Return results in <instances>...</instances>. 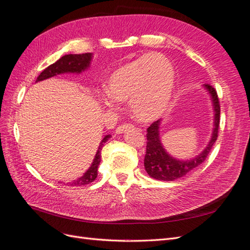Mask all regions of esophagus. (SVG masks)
Returning <instances> with one entry per match:
<instances>
[{
	"instance_id": "1",
	"label": "esophagus",
	"mask_w": 250,
	"mask_h": 250,
	"mask_svg": "<svg viewBox=\"0 0 250 250\" xmlns=\"http://www.w3.org/2000/svg\"><path fill=\"white\" fill-rule=\"evenodd\" d=\"M134 126L132 124H122L120 125L117 129H116V133L120 134V133H124L125 131H127L128 129H131Z\"/></svg>"
}]
</instances>
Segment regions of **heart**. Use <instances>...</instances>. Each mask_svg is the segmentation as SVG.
Masks as SVG:
<instances>
[{
	"label": "heart",
	"instance_id": "obj_1",
	"mask_svg": "<svg viewBox=\"0 0 250 250\" xmlns=\"http://www.w3.org/2000/svg\"><path fill=\"white\" fill-rule=\"evenodd\" d=\"M175 71L168 58L158 54L142 56L113 70L105 81V95L98 96L100 105L117 110L116 102H128L132 115L148 122L160 118L175 92Z\"/></svg>",
	"mask_w": 250,
	"mask_h": 250
}]
</instances>
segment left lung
Returning <instances> with one entry per match:
<instances>
[{"label": "left lung", "mask_w": 250, "mask_h": 250, "mask_svg": "<svg viewBox=\"0 0 250 250\" xmlns=\"http://www.w3.org/2000/svg\"><path fill=\"white\" fill-rule=\"evenodd\" d=\"M204 87L210 95V100L214 107V129L211 138L202 152L192 160L179 161L172 157L164 148L160 138V125L161 119L151 124L147 129V146L146 155L144 160L145 170L150 177L157 180L172 181L183 177L188 172L195 170L207 160L211 147L218 138V129L220 124V103H219L216 89L209 85L204 84Z\"/></svg>", "instance_id": "1"}]
</instances>
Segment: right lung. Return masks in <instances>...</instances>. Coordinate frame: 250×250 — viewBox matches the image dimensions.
<instances>
[{"label": "right lung", "instance_id": "obj_1", "mask_svg": "<svg viewBox=\"0 0 250 250\" xmlns=\"http://www.w3.org/2000/svg\"><path fill=\"white\" fill-rule=\"evenodd\" d=\"M92 58H93L92 53L64 55L60 59H58L55 63H53L49 65L47 69H44L41 73V75H39V77L36 79V82L54 77L59 74H64V73L80 74L83 71L88 69L90 62H92ZM110 138H111L110 134L105 135L104 139L100 143L99 148L97 150V153L95 155L93 164L90 165L89 169L83 174L81 177L72 181V183H70L69 185L80 187V186H85L93 183L98 175V167H99V164L101 162V150L104 146V144L106 143Z\"/></svg>", "mask_w": 250, "mask_h": 250}]
</instances>
